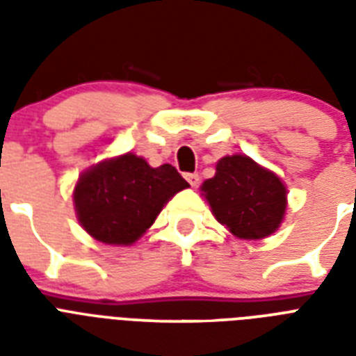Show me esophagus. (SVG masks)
<instances>
[{"label":"esophagus","mask_w":356,"mask_h":356,"mask_svg":"<svg viewBox=\"0 0 356 356\" xmlns=\"http://www.w3.org/2000/svg\"><path fill=\"white\" fill-rule=\"evenodd\" d=\"M186 181L190 186H197L200 184V175L197 173H186Z\"/></svg>","instance_id":"34e87169"}]
</instances>
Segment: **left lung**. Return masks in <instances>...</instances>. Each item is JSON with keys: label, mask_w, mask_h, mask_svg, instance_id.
Returning a JSON list of instances; mask_svg holds the SVG:
<instances>
[{"label": "left lung", "mask_w": 356, "mask_h": 356, "mask_svg": "<svg viewBox=\"0 0 356 356\" xmlns=\"http://www.w3.org/2000/svg\"><path fill=\"white\" fill-rule=\"evenodd\" d=\"M201 192L218 222L243 240L273 234L286 212L284 183L248 155L220 159L214 177L201 184Z\"/></svg>", "instance_id": "left-lung-1"}]
</instances>
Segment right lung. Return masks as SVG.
I'll use <instances>...</instances> for the list:
<instances>
[{
  "mask_svg": "<svg viewBox=\"0 0 356 356\" xmlns=\"http://www.w3.org/2000/svg\"><path fill=\"white\" fill-rule=\"evenodd\" d=\"M188 186L172 164L151 168L125 153L79 175L74 205L92 238L111 245H131L153 225L162 207Z\"/></svg>",
  "mask_w": 356,
  "mask_h": 356,
  "instance_id": "1",
  "label": "right lung"
}]
</instances>
